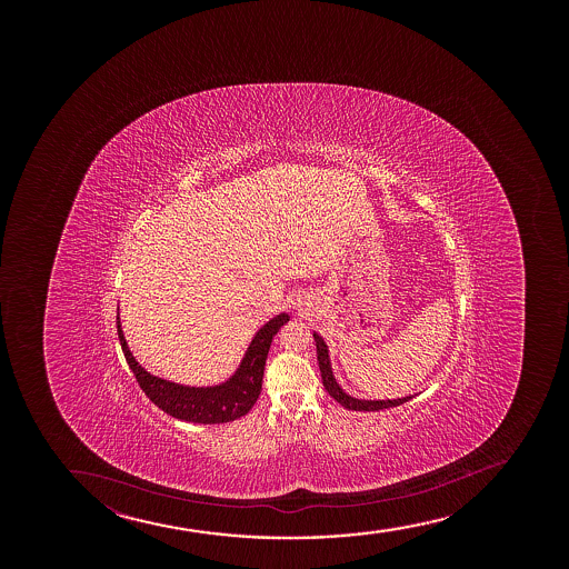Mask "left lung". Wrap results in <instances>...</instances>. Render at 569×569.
I'll use <instances>...</instances> for the list:
<instances>
[{"label": "left lung", "instance_id": "1", "mask_svg": "<svg viewBox=\"0 0 569 569\" xmlns=\"http://www.w3.org/2000/svg\"><path fill=\"white\" fill-rule=\"evenodd\" d=\"M315 343H317V360H319L320 378H322V386L327 389L328 395L333 400H338L347 410H355V412H378V410H386V408H395V406L405 405L413 397H406V399L397 400H359L351 399L349 395L341 391L340 386L336 383L332 376V368H330V359H328V349L325 341L320 338L319 333H313Z\"/></svg>", "mask_w": 569, "mask_h": 569}]
</instances>
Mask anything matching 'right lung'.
I'll use <instances>...</instances> for the list:
<instances>
[{"mask_svg": "<svg viewBox=\"0 0 569 569\" xmlns=\"http://www.w3.org/2000/svg\"><path fill=\"white\" fill-rule=\"evenodd\" d=\"M288 320L290 317L287 313L269 320L268 325L256 333V338L247 351V357L242 360L241 368L237 370L236 376L226 381L223 386L207 387V389L174 386L170 381L153 378L146 372L142 366H138L127 347L123 332L119 327V317L118 336L124 360L134 373L138 386L157 408H161L172 418L190 421V423H228V421H236V419L247 416L250 408L256 405L261 392V379H263V370H266L269 346L273 341L274 333L279 332V328L284 327Z\"/></svg>", "mask_w": 569, "mask_h": 569, "instance_id": "add662e5", "label": "right lung"}]
</instances>
